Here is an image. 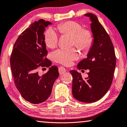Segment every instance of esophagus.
I'll return each mask as SVG.
<instances>
[{
	"mask_svg": "<svg viewBox=\"0 0 127 127\" xmlns=\"http://www.w3.org/2000/svg\"><path fill=\"white\" fill-rule=\"evenodd\" d=\"M58 70H59V73H60V74H62L63 73H64L65 72H66V69L63 66L59 67Z\"/></svg>",
	"mask_w": 127,
	"mask_h": 127,
	"instance_id": "34e87169",
	"label": "esophagus"
}]
</instances>
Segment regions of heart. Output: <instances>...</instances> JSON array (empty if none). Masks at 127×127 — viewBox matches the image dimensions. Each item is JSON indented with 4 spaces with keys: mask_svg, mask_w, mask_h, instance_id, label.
Wrapping results in <instances>:
<instances>
[{
    "mask_svg": "<svg viewBox=\"0 0 127 127\" xmlns=\"http://www.w3.org/2000/svg\"><path fill=\"white\" fill-rule=\"evenodd\" d=\"M58 29L61 33L73 37V46L79 49L86 50L91 47L93 41V35L90 29H84L79 22L69 21L60 24ZM59 35L54 28H49L44 33V41L50 48H54L58 45ZM53 57L55 61L65 65H69L79 57L77 51L60 49L54 52Z\"/></svg>",
    "mask_w": 127,
    "mask_h": 127,
    "instance_id": "heart-1",
    "label": "heart"
}]
</instances>
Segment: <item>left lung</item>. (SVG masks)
<instances>
[{"mask_svg": "<svg viewBox=\"0 0 127 127\" xmlns=\"http://www.w3.org/2000/svg\"><path fill=\"white\" fill-rule=\"evenodd\" d=\"M85 15L90 18L93 33V46L87 58L78 64L79 69H89L88 77L83 79L76 70H70L73 77L72 94L74 98L85 103H92L101 99L112 84L116 58L113 44L109 34L96 15Z\"/></svg>", "mask_w": 127, "mask_h": 127, "instance_id": "left-lung-1", "label": "left lung"}]
</instances>
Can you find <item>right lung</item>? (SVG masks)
<instances>
[{
  "mask_svg": "<svg viewBox=\"0 0 127 127\" xmlns=\"http://www.w3.org/2000/svg\"><path fill=\"white\" fill-rule=\"evenodd\" d=\"M51 24L42 19L31 24L18 36L10 57L15 86L22 98L33 104L47 99L59 76L56 66H52L41 76L37 72L39 67L51 65V62L47 58L44 35L45 28Z\"/></svg>",
  "mask_w": 127,
  "mask_h": 127,
  "instance_id": "1",
  "label": "right lung"
}]
</instances>
